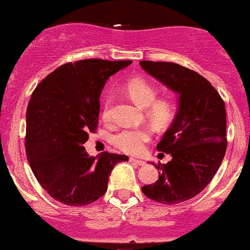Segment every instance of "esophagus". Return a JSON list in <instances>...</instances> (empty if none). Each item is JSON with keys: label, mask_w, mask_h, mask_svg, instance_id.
Segmentation results:
<instances>
[{"label": "esophagus", "mask_w": 250, "mask_h": 250, "mask_svg": "<svg viewBox=\"0 0 250 250\" xmlns=\"http://www.w3.org/2000/svg\"><path fill=\"white\" fill-rule=\"evenodd\" d=\"M129 160L132 163H134V164L136 165H144L145 164V162H144L143 159H139V158H129Z\"/></svg>", "instance_id": "1"}]
</instances>
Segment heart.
<instances>
[{
	"label": "heart",
	"mask_w": 250,
	"mask_h": 250,
	"mask_svg": "<svg viewBox=\"0 0 250 250\" xmlns=\"http://www.w3.org/2000/svg\"><path fill=\"white\" fill-rule=\"evenodd\" d=\"M125 90L133 102L141 109H146V115L157 125H165L173 116L175 105L169 98L156 99L157 90L149 81L144 78L130 79ZM111 101L107 97L105 101L102 116L105 121L110 118ZM151 139V132L146 128H125L111 138L112 144L125 153H140L145 144Z\"/></svg>",
	"instance_id": "1"
}]
</instances>
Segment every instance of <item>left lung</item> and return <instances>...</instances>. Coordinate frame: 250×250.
<instances>
[{
  "label": "left lung",
  "instance_id": "8db88e82",
  "mask_svg": "<svg viewBox=\"0 0 250 250\" xmlns=\"http://www.w3.org/2000/svg\"><path fill=\"white\" fill-rule=\"evenodd\" d=\"M140 65L178 96L175 118L157 145L172 159L156 167L159 178L143 191L160 204H180L204 190L222 164L227 151L225 104L211 83L194 70L172 62L141 61Z\"/></svg>",
  "mask_w": 250,
  "mask_h": 250
}]
</instances>
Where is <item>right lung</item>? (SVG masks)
<instances>
[{
    "mask_svg": "<svg viewBox=\"0 0 250 250\" xmlns=\"http://www.w3.org/2000/svg\"><path fill=\"white\" fill-rule=\"evenodd\" d=\"M132 61L65 63L39 83L26 111L25 148L33 175L55 200L85 206L103 196L125 154L88 156L83 144L98 125L105 83Z\"/></svg>",
    "mask_w": 250,
    "mask_h": 250,
    "instance_id": "add662e5",
    "label": "right lung"
}]
</instances>
